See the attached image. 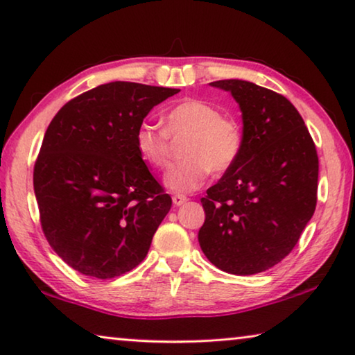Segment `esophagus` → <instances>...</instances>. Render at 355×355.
<instances>
[{"instance_id": "obj_1", "label": "esophagus", "mask_w": 355, "mask_h": 355, "mask_svg": "<svg viewBox=\"0 0 355 355\" xmlns=\"http://www.w3.org/2000/svg\"><path fill=\"white\" fill-rule=\"evenodd\" d=\"M172 202H173V205L180 207V205H183L184 202H188V198H187V196H183V194H175L172 198Z\"/></svg>"}]
</instances>
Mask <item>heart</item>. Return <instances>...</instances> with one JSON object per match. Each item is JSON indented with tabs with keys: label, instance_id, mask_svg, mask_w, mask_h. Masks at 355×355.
<instances>
[{
	"label": "heart",
	"instance_id": "heart-1",
	"mask_svg": "<svg viewBox=\"0 0 355 355\" xmlns=\"http://www.w3.org/2000/svg\"><path fill=\"white\" fill-rule=\"evenodd\" d=\"M184 136L182 161L167 168L164 184L178 194L193 193L208 178V173H224L239 161L243 134L234 118L223 116L210 103L183 99L164 114V129L142 121L134 132L139 156L155 168L166 167L171 155V139Z\"/></svg>",
	"mask_w": 355,
	"mask_h": 355
}]
</instances>
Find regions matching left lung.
Wrapping results in <instances>:
<instances>
[{
	"mask_svg": "<svg viewBox=\"0 0 355 355\" xmlns=\"http://www.w3.org/2000/svg\"><path fill=\"white\" fill-rule=\"evenodd\" d=\"M230 92L243 118L239 161L202 198L199 243L232 275H254L294 250L318 200L319 159L299 110L252 82H211Z\"/></svg>",
	"mask_w": 355,
	"mask_h": 355,
	"instance_id": "obj_1",
	"label": "left lung"
}]
</instances>
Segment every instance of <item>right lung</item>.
<instances>
[{
  "label": "right lung",
  "instance_id": "right-lung-1",
  "mask_svg": "<svg viewBox=\"0 0 355 355\" xmlns=\"http://www.w3.org/2000/svg\"><path fill=\"white\" fill-rule=\"evenodd\" d=\"M177 88L110 82L66 103L35 162L42 232L82 275L110 279L144 261L172 199L151 175L134 132Z\"/></svg>",
  "mask_w": 355,
  "mask_h": 355
}]
</instances>
